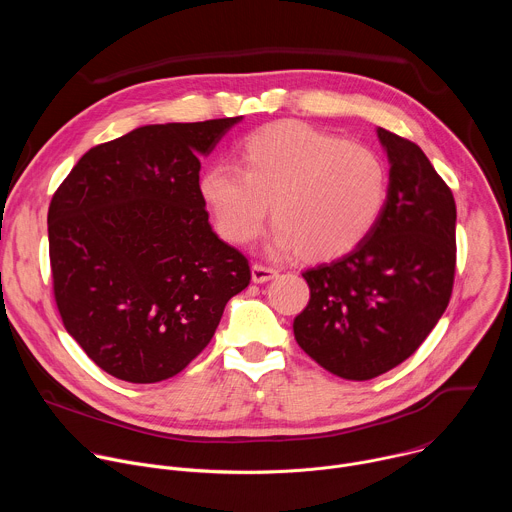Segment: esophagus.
<instances>
[{
    "instance_id": "34e87169",
    "label": "esophagus",
    "mask_w": 512,
    "mask_h": 512,
    "mask_svg": "<svg viewBox=\"0 0 512 512\" xmlns=\"http://www.w3.org/2000/svg\"><path fill=\"white\" fill-rule=\"evenodd\" d=\"M275 275H277V269H273V267H267V265H261V263H255L251 267V277H253L255 283H265V281L273 279Z\"/></svg>"
}]
</instances>
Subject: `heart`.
<instances>
[{
  "label": "heart",
  "mask_w": 512,
  "mask_h": 512,
  "mask_svg": "<svg viewBox=\"0 0 512 512\" xmlns=\"http://www.w3.org/2000/svg\"><path fill=\"white\" fill-rule=\"evenodd\" d=\"M239 158L241 168L212 164L198 184L218 233L233 245L261 235L271 204L275 251L338 257L375 229L387 206L385 160L369 145L306 123L281 121L249 133Z\"/></svg>",
  "instance_id": "heart-1"
}]
</instances>
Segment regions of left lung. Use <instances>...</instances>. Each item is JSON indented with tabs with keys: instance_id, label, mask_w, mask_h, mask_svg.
I'll list each match as a JSON object with an SVG mask.
<instances>
[{
	"instance_id": "8db88e82",
	"label": "left lung",
	"mask_w": 512,
	"mask_h": 512,
	"mask_svg": "<svg viewBox=\"0 0 512 512\" xmlns=\"http://www.w3.org/2000/svg\"><path fill=\"white\" fill-rule=\"evenodd\" d=\"M389 198L352 251L302 275L310 302L294 320L302 350L348 381L375 379L407 360L450 304L456 202L419 145L383 127Z\"/></svg>"
}]
</instances>
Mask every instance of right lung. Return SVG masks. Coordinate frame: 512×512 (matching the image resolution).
Instances as JSON below:
<instances>
[{
  "instance_id": "right-lung-1",
  "label": "right lung",
  "mask_w": 512,
  "mask_h": 512,
  "mask_svg": "<svg viewBox=\"0 0 512 512\" xmlns=\"http://www.w3.org/2000/svg\"><path fill=\"white\" fill-rule=\"evenodd\" d=\"M243 117L143 125L95 145L48 208L54 300L105 373L158 383L204 350L251 281L200 196V156Z\"/></svg>"
}]
</instances>
